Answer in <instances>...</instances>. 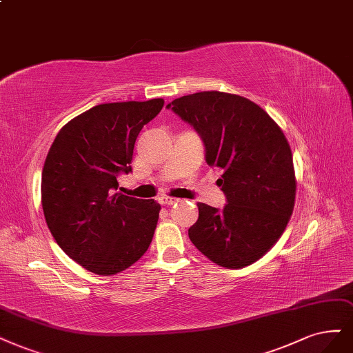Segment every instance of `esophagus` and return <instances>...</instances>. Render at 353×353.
I'll return each mask as SVG.
<instances>
[{
    "instance_id": "1",
    "label": "esophagus",
    "mask_w": 353,
    "mask_h": 353,
    "mask_svg": "<svg viewBox=\"0 0 353 353\" xmlns=\"http://www.w3.org/2000/svg\"><path fill=\"white\" fill-rule=\"evenodd\" d=\"M159 201H161V204H163V205H171V204L176 203V201H178V199H175V197H168V196H165V197H161V199H159Z\"/></svg>"
}]
</instances>
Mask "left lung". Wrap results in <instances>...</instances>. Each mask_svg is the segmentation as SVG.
<instances>
[{
    "instance_id": "8db88e82",
    "label": "left lung",
    "mask_w": 353,
    "mask_h": 353,
    "mask_svg": "<svg viewBox=\"0 0 353 353\" xmlns=\"http://www.w3.org/2000/svg\"><path fill=\"white\" fill-rule=\"evenodd\" d=\"M191 124L205 145L223 210L199 203L188 236L210 261L242 269L260 260L282 236L294 212L296 178L290 145L274 119L239 94L199 92L168 105Z\"/></svg>"
}]
</instances>
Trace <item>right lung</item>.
<instances>
[{"instance_id":"obj_1","label":"right lung","mask_w":353,"mask_h":353,"mask_svg":"<svg viewBox=\"0 0 353 353\" xmlns=\"http://www.w3.org/2000/svg\"><path fill=\"white\" fill-rule=\"evenodd\" d=\"M163 99L102 103L59 130L42 169V209L57 244L84 269L112 276L148 251L161 204L115 192L141 128Z\"/></svg>"}]
</instances>
